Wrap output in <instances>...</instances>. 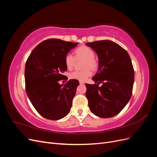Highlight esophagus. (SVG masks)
I'll return each instance as SVG.
<instances>
[{
  "label": "esophagus",
  "mask_w": 157,
  "mask_h": 157,
  "mask_svg": "<svg viewBox=\"0 0 157 157\" xmlns=\"http://www.w3.org/2000/svg\"><path fill=\"white\" fill-rule=\"evenodd\" d=\"M79 83H80V84H84V82H82V81H79Z\"/></svg>",
  "instance_id": "esophagus-1"
}]
</instances>
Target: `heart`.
I'll return each instance as SVG.
<instances>
[{"label":"heart","mask_w":157,"mask_h":157,"mask_svg":"<svg viewBox=\"0 0 157 157\" xmlns=\"http://www.w3.org/2000/svg\"><path fill=\"white\" fill-rule=\"evenodd\" d=\"M75 56L68 53L65 57V63L67 69L71 70L75 65L76 59L84 60L82 67V71H75L71 72L69 75L70 79L77 80L78 81H85L89 77L92 75V71L98 68V62L94 59V52L89 47L82 46L78 47L75 51Z\"/></svg>","instance_id":"1"}]
</instances>
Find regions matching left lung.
I'll use <instances>...</instances> for the list:
<instances>
[{
	"instance_id": "obj_1",
	"label": "left lung",
	"mask_w": 157,
	"mask_h": 157,
	"mask_svg": "<svg viewBox=\"0 0 157 157\" xmlns=\"http://www.w3.org/2000/svg\"><path fill=\"white\" fill-rule=\"evenodd\" d=\"M86 44L96 52L99 59L98 71L92 78L96 84H86L89 109L99 117H113L124 109L132 96L134 70L130 56L109 40ZM99 83L103 84L101 87L98 86Z\"/></svg>"
}]
</instances>
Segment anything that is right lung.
Segmentation results:
<instances>
[{
    "label": "right lung",
    "instance_id": "add662e5",
    "mask_svg": "<svg viewBox=\"0 0 157 157\" xmlns=\"http://www.w3.org/2000/svg\"><path fill=\"white\" fill-rule=\"evenodd\" d=\"M60 39L42 41L31 52L25 68V90L28 98L36 111L49 120H59L67 116L79 82L66 79L65 57L78 45Z\"/></svg>",
    "mask_w": 157,
    "mask_h": 157
}]
</instances>
